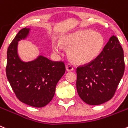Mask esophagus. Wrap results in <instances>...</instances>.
I'll use <instances>...</instances> for the list:
<instances>
[{
    "instance_id": "obj_1",
    "label": "esophagus",
    "mask_w": 128,
    "mask_h": 128,
    "mask_svg": "<svg viewBox=\"0 0 128 128\" xmlns=\"http://www.w3.org/2000/svg\"><path fill=\"white\" fill-rule=\"evenodd\" d=\"M66 70L68 71H71L74 70L73 66L72 65H71V64H68L66 66Z\"/></svg>"
}]
</instances>
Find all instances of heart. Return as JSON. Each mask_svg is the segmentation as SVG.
Listing matches in <instances>:
<instances>
[{"label":"heart","mask_w":128,"mask_h":128,"mask_svg":"<svg viewBox=\"0 0 128 128\" xmlns=\"http://www.w3.org/2000/svg\"><path fill=\"white\" fill-rule=\"evenodd\" d=\"M61 44L69 48L68 55L71 60L77 64H87L98 57L104 45L103 36L91 30H81L69 33L61 38ZM54 42V51L60 52L62 45Z\"/></svg>","instance_id":"b5f03b06"}]
</instances>
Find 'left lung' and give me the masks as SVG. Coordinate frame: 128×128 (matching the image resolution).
I'll return each instance as SVG.
<instances>
[{
	"label": "left lung",
	"instance_id": "1",
	"mask_svg": "<svg viewBox=\"0 0 128 128\" xmlns=\"http://www.w3.org/2000/svg\"><path fill=\"white\" fill-rule=\"evenodd\" d=\"M123 49L116 36L93 61L76 69V88L85 103L96 106L114 96L125 68Z\"/></svg>",
	"mask_w": 128,
	"mask_h": 128
}]
</instances>
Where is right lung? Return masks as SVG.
I'll list each match as a JSON object with an SVG mask.
<instances>
[{"mask_svg": "<svg viewBox=\"0 0 128 128\" xmlns=\"http://www.w3.org/2000/svg\"><path fill=\"white\" fill-rule=\"evenodd\" d=\"M30 28L18 32L8 47L6 75L16 96L21 102L34 107H43L52 100L56 87L66 71L64 62L52 61L40 56L23 62L18 54V42L24 39Z\"/></svg>", "mask_w": 128, "mask_h": 128, "instance_id": "1", "label": "right lung"}]
</instances>
